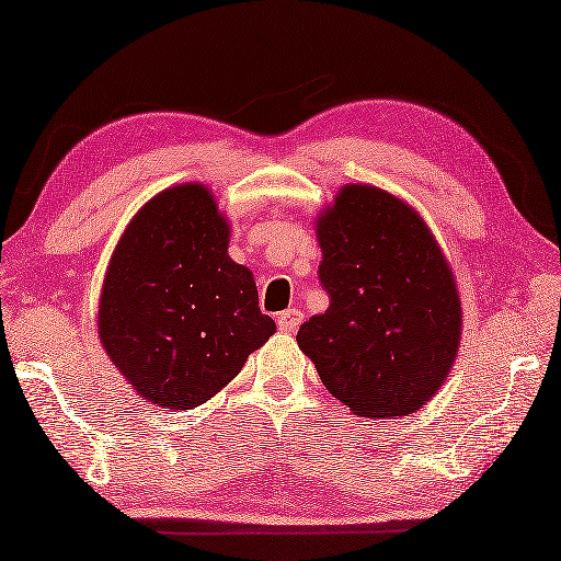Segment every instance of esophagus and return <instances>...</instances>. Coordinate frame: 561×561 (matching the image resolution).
I'll return each instance as SVG.
<instances>
[{
  "mask_svg": "<svg viewBox=\"0 0 561 561\" xmlns=\"http://www.w3.org/2000/svg\"><path fill=\"white\" fill-rule=\"evenodd\" d=\"M304 323V313L299 311V308H289V311L279 313L277 318V325L282 332H296V328H299Z\"/></svg>",
  "mask_w": 561,
  "mask_h": 561,
  "instance_id": "obj_1",
  "label": "esophagus"
}]
</instances>
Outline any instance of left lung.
Instances as JSON below:
<instances>
[{
	"instance_id": "8db88e82",
	"label": "left lung",
	"mask_w": 561,
	"mask_h": 561,
	"mask_svg": "<svg viewBox=\"0 0 561 561\" xmlns=\"http://www.w3.org/2000/svg\"><path fill=\"white\" fill-rule=\"evenodd\" d=\"M330 296L299 328L323 386L359 416H408L432 400L458 356L462 306L422 214L376 185L350 183L316 219Z\"/></svg>"
}]
</instances>
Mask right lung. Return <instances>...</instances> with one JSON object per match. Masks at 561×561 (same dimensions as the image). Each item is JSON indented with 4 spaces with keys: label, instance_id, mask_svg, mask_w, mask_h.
<instances>
[{
    "label": "right lung",
    "instance_id": "right-lung-1",
    "mask_svg": "<svg viewBox=\"0 0 561 561\" xmlns=\"http://www.w3.org/2000/svg\"><path fill=\"white\" fill-rule=\"evenodd\" d=\"M229 221L202 183L165 187L117 241L99 299V337L137 396L193 410L217 396L277 325L253 272L229 257Z\"/></svg>",
    "mask_w": 561,
    "mask_h": 561
}]
</instances>
